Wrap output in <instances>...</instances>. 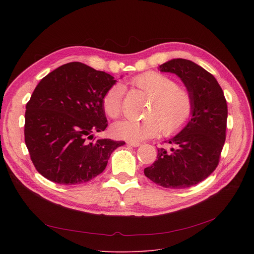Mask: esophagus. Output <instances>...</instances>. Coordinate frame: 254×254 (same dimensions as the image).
<instances>
[{
	"mask_svg": "<svg viewBox=\"0 0 254 254\" xmlns=\"http://www.w3.org/2000/svg\"><path fill=\"white\" fill-rule=\"evenodd\" d=\"M127 144H128L129 146H132V147H138V146L141 145V143H140V142H137V141H128Z\"/></svg>",
	"mask_w": 254,
	"mask_h": 254,
	"instance_id": "34e87169",
	"label": "esophagus"
}]
</instances>
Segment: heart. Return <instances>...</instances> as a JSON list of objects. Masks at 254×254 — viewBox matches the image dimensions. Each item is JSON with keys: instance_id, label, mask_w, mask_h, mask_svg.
Returning <instances> with one entry per match:
<instances>
[{"instance_id": "heart-1", "label": "heart", "mask_w": 254, "mask_h": 254, "mask_svg": "<svg viewBox=\"0 0 254 254\" xmlns=\"http://www.w3.org/2000/svg\"><path fill=\"white\" fill-rule=\"evenodd\" d=\"M129 84L148 98L142 120L126 119L116 123L113 134L120 139L140 141L154 137L161 130L168 137L177 134L189 123L193 112L190 91L179 86L174 79L157 72H147L130 79ZM125 88L111 86L102 100L103 109L115 119L123 113Z\"/></svg>"}]
</instances>
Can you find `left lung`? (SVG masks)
Wrapping results in <instances>:
<instances>
[{
	"label": "left lung",
	"instance_id": "1",
	"mask_svg": "<svg viewBox=\"0 0 254 254\" xmlns=\"http://www.w3.org/2000/svg\"><path fill=\"white\" fill-rule=\"evenodd\" d=\"M159 70L180 77L193 98V112L179 134L165 141L171 148H157V158L144 174L166 189H188L206 179L219 164L228 105L214 76L193 62L175 59Z\"/></svg>",
	"mask_w": 254,
	"mask_h": 254
}]
</instances>
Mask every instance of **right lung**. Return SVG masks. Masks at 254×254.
Returning a JSON list of instances; mask_svg holds the SVG:
<instances>
[{
	"mask_svg": "<svg viewBox=\"0 0 254 254\" xmlns=\"http://www.w3.org/2000/svg\"><path fill=\"white\" fill-rule=\"evenodd\" d=\"M116 80L73 62L50 72L25 107L24 142L36 170L60 184L90 181L125 141L96 139L108 126L102 100Z\"/></svg>",
	"mask_w": 254,
	"mask_h": 254,
	"instance_id": "right-lung-1",
	"label": "right lung"
}]
</instances>
